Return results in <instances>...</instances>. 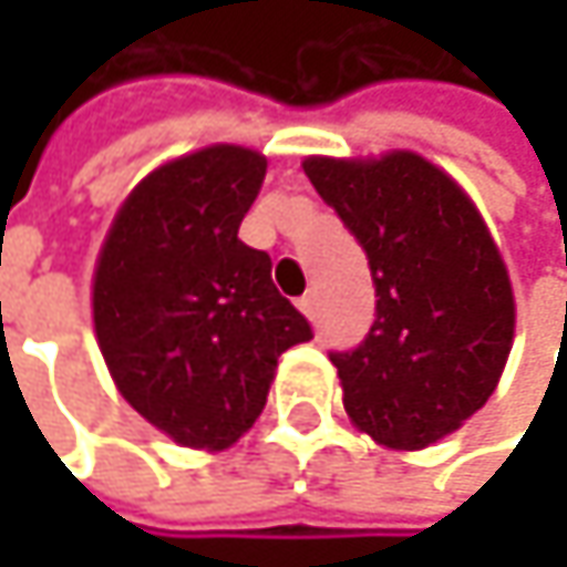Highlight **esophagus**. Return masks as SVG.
I'll list each match as a JSON object with an SVG mask.
<instances>
[{"mask_svg":"<svg viewBox=\"0 0 567 567\" xmlns=\"http://www.w3.org/2000/svg\"><path fill=\"white\" fill-rule=\"evenodd\" d=\"M296 306H299V312H302V316H309V318H316V293H312V290H309V293L306 296H299V302H296Z\"/></svg>","mask_w":567,"mask_h":567,"instance_id":"obj_1","label":"esophagus"}]
</instances>
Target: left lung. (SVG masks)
<instances>
[{
	"instance_id": "left-lung-1",
	"label": "left lung",
	"mask_w": 567,
	"mask_h": 567,
	"mask_svg": "<svg viewBox=\"0 0 567 567\" xmlns=\"http://www.w3.org/2000/svg\"><path fill=\"white\" fill-rule=\"evenodd\" d=\"M302 169L357 236L379 296L365 340L331 353L343 406L379 445H435L489 401L512 353L498 246L464 188L420 154L309 157Z\"/></svg>"
}]
</instances>
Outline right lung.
I'll return each mask as SVG.
<instances>
[{
    "instance_id": "right-lung-1",
    "label": "right lung",
    "mask_w": 567,
    "mask_h": 567,
    "mask_svg": "<svg viewBox=\"0 0 567 567\" xmlns=\"http://www.w3.org/2000/svg\"><path fill=\"white\" fill-rule=\"evenodd\" d=\"M268 161L214 144L157 166L94 271V331L120 394L176 445L224 451L261 416L277 357L312 324L239 239Z\"/></svg>"
}]
</instances>
